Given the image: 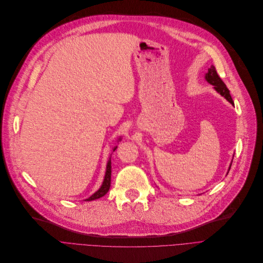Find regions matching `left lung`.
<instances>
[{
  "label": "left lung",
  "mask_w": 263,
  "mask_h": 263,
  "mask_svg": "<svg viewBox=\"0 0 263 263\" xmlns=\"http://www.w3.org/2000/svg\"><path fill=\"white\" fill-rule=\"evenodd\" d=\"M205 80L214 86V89L217 93H219L222 97H224L227 99V101L234 105L233 104V101L231 98V95H230V92L228 90V87L226 86V84L223 83V81L220 79V77L218 76V73L215 69V67L212 65L209 69H208V72L205 73ZM231 167V166H230ZM230 167H229V170H230Z\"/></svg>",
  "instance_id": "8db88e82"
}]
</instances>
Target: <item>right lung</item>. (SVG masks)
<instances>
[{
  "mask_svg": "<svg viewBox=\"0 0 263 263\" xmlns=\"http://www.w3.org/2000/svg\"><path fill=\"white\" fill-rule=\"evenodd\" d=\"M119 140H121V138H119ZM116 148H117V146L114 147V151H116ZM110 184H111V157L109 158V160L107 162L105 179L103 181V184L101 186V189H99L97 192H95L91 197L85 199V201H92V200H96L98 198L105 196L108 193L109 189H110Z\"/></svg>",
  "mask_w": 263,
  "mask_h": 263,
  "instance_id": "add662e5",
  "label": "right lung"
}]
</instances>
